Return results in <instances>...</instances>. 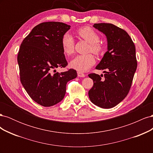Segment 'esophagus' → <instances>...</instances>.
I'll list each match as a JSON object with an SVG mask.
<instances>
[{
    "instance_id": "34e87169",
    "label": "esophagus",
    "mask_w": 153,
    "mask_h": 153,
    "mask_svg": "<svg viewBox=\"0 0 153 153\" xmlns=\"http://www.w3.org/2000/svg\"><path fill=\"white\" fill-rule=\"evenodd\" d=\"M77 74H78V76H79V77H84L85 76V74H84L82 72H78Z\"/></svg>"
}]
</instances>
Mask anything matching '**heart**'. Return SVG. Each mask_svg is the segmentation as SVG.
Returning <instances> with one entry per match:
<instances>
[{
    "mask_svg": "<svg viewBox=\"0 0 153 153\" xmlns=\"http://www.w3.org/2000/svg\"><path fill=\"white\" fill-rule=\"evenodd\" d=\"M77 33L82 38L89 43V51L100 54L103 50V47L99 43L100 36L96 32L89 27H82L77 31ZM61 46L63 52L67 55H71L74 52L75 41L72 36L66 32L64 34L61 39ZM95 57L92 54L89 53L86 55H78L73 59L69 65L71 68L76 69L79 72H85L95 64Z\"/></svg>",
    "mask_w": 153,
    "mask_h": 153,
    "instance_id": "obj_1",
    "label": "heart"
}]
</instances>
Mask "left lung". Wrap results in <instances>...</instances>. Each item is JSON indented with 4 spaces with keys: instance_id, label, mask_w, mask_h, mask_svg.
I'll use <instances>...</instances> for the list:
<instances>
[{
    "instance_id": "8db88e82",
    "label": "left lung",
    "mask_w": 153,
    "mask_h": 153,
    "mask_svg": "<svg viewBox=\"0 0 153 153\" xmlns=\"http://www.w3.org/2000/svg\"><path fill=\"white\" fill-rule=\"evenodd\" d=\"M95 29L106 36L107 51L96 69L105 70L104 78L89 74L94 85L89 91L91 102L103 108L114 107L122 101L132 84L137 62L135 47L124 30L111 24H94Z\"/></svg>"
}]
</instances>
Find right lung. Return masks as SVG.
<instances>
[{"instance_id": "obj_1", "label": "right lung", "mask_w": 153, "mask_h": 153, "mask_svg": "<svg viewBox=\"0 0 153 153\" xmlns=\"http://www.w3.org/2000/svg\"><path fill=\"white\" fill-rule=\"evenodd\" d=\"M70 27L62 22L41 23L21 44L17 57L21 83L30 98L41 106L48 107L61 101L67 82L77 76L73 69L62 73L55 70L68 64L61 39Z\"/></svg>"}]
</instances>
